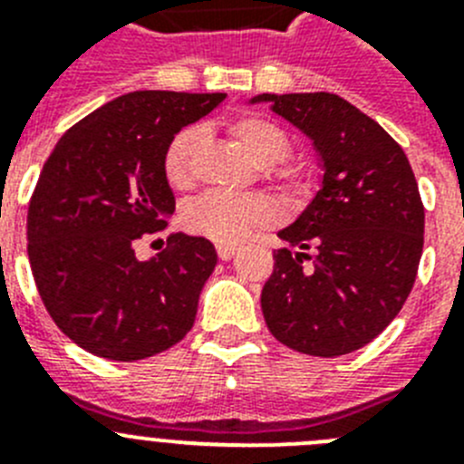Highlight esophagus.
Instances as JSON below:
<instances>
[{"label": "esophagus", "instance_id": "obj_1", "mask_svg": "<svg viewBox=\"0 0 464 464\" xmlns=\"http://www.w3.org/2000/svg\"><path fill=\"white\" fill-rule=\"evenodd\" d=\"M216 251H218L220 260H229V257H232V256H235V253H237V246H232V244H218V246H216Z\"/></svg>", "mask_w": 464, "mask_h": 464}]
</instances>
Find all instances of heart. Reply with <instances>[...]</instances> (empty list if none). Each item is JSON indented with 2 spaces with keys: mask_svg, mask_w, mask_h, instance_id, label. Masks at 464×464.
Listing matches in <instances>:
<instances>
[{
  "mask_svg": "<svg viewBox=\"0 0 464 464\" xmlns=\"http://www.w3.org/2000/svg\"><path fill=\"white\" fill-rule=\"evenodd\" d=\"M225 130L257 167H276L290 155L288 134L260 113H244L229 121ZM199 146H202V132L197 127H188L171 139L162 160V169L171 188L188 190L195 183ZM281 181L288 192L304 190V183L295 171H283ZM274 216L276 211L272 202L260 195L207 192L188 204L183 211V225L192 235L207 237L218 244H235L251 235L256 227L272 223Z\"/></svg>",
  "mask_w": 464,
  "mask_h": 464,
  "instance_id": "b5f03b06",
  "label": "heart"
}]
</instances>
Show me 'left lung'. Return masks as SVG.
Segmentation results:
<instances>
[{"label": "left lung", "mask_w": 464, "mask_h": 464, "mask_svg": "<svg viewBox=\"0 0 464 464\" xmlns=\"http://www.w3.org/2000/svg\"><path fill=\"white\" fill-rule=\"evenodd\" d=\"M314 143L321 190L278 232L262 288L269 332L318 358L353 353L400 314L423 253L425 211L400 143L339 94H257Z\"/></svg>", "instance_id": "obj_1"}]
</instances>
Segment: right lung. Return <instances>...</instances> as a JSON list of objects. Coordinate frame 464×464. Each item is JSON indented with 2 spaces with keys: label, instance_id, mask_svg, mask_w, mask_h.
<instances>
[{
  "label": "right lung",
  "instance_id": "add662e5",
  "mask_svg": "<svg viewBox=\"0 0 464 464\" xmlns=\"http://www.w3.org/2000/svg\"><path fill=\"white\" fill-rule=\"evenodd\" d=\"M225 97L121 94L67 130L46 160L27 213V253L51 318L88 353L134 362L190 332L218 262L213 244L179 232L150 260H139L134 244L174 213L167 146Z\"/></svg>",
  "mask_w": 464,
  "mask_h": 464
}]
</instances>
